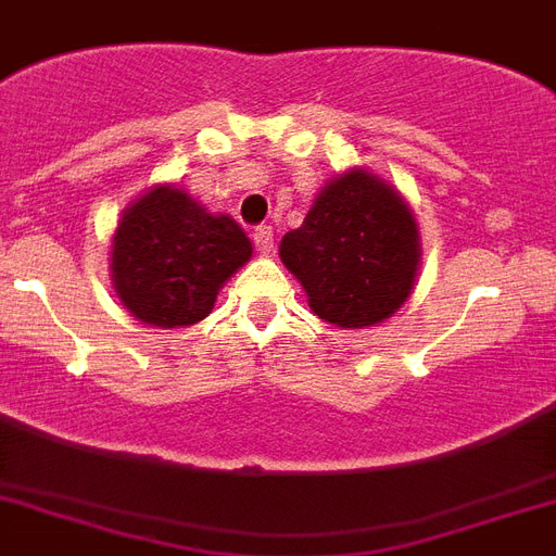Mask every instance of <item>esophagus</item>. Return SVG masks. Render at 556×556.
<instances>
[{"label": "esophagus", "mask_w": 556, "mask_h": 556, "mask_svg": "<svg viewBox=\"0 0 556 556\" xmlns=\"http://www.w3.org/2000/svg\"><path fill=\"white\" fill-rule=\"evenodd\" d=\"M254 245L260 254H270V251H274V231H270V228H256Z\"/></svg>", "instance_id": "esophagus-1"}]
</instances>
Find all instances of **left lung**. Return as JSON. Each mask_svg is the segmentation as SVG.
<instances>
[{"mask_svg": "<svg viewBox=\"0 0 556 556\" xmlns=\"http://www.w3.org/2000/svg\"><path fill=\"white\" fill-rule=\"evenodd\" d=\"M279 256L319 319L365 328L408 300L419 265L417 223L400 193L365 170L328 182Z\"/></svg>", "mask_w": 556, "mask_h": 556, "instance_id": "left-lung-1", "label": "left lung"}]
</instances>
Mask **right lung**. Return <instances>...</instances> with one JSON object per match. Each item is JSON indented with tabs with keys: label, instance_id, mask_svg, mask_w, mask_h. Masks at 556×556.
<instances>
[{
	"label": "right lung",
	"instance_id": "add662e5",
	"mask_svg": "<svg viewBox=\"0 0 556 556\" xmlns=\"http://www.w3.org/2000/svg\"><path fill=\"white\" fill-rule=\"evenodd\" d=\"M251 256V239L231 216H211L174 185H160L122 214L114 237V282L139 323L193 325Z\"/></svg>",
	"mask_w": 556,
	"mask_h": 556
}]
</instances>
